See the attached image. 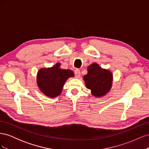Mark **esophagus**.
I'll use <instances>...</instances> for the list:
<instances>
[{"mask_svg": "<svg viewBox=\"0 0 149 149\" xmlns=\"http://www.w3.org/2000/svg\"><path fill=\"white\" fill-rule=\"evenodd\" d=\"M74 74H75V76L76 78H79V76H80V74H81V73H80V71H79V69H75V70H74Z\"/></svg>", "mask_w": 149, "mask_h": 149, "instance_id": "1", "label": "esophagus"}]
</instances>
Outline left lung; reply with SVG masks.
<instances>
[{
  "label": "left lung",
  "mask_w": 149,
  "mask_h": 149,
  "mask_svg": "<svg viewBox=\"0 0 149 149\" xmlns=\"http://www.w3.org/2000/svg\"><path fill=\"white\" fill-rule=\"evenodd\" d=\"M84 80L87 88L91 89L93 95L101 97L111 89L112 74L110 71L102 69L94 63L88 68V74L84 76Z\"/></svg>",
  "instance_id": "left-lung-1"
}]
</instances>
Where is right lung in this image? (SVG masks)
Segmentation results:
<instances>
[{
	"instance_id": "obj_1",
	"label": "right lung",
	"mask_w": 149,
	"mask_h": 149,
	"mask_svg": "<svg viewBox=\"0 0 149 149\" xmlns=\"http://www.w3.org/2000/svg\"><path fill=\"white\" fill-rule=\"evenodd\" d=\"M58 63L52 68L40 69L37 73V84L46 96L55 97L59 96L66 81L73 77V72L70 70L60 68Z\"/></svg>"
}]
</instances>
